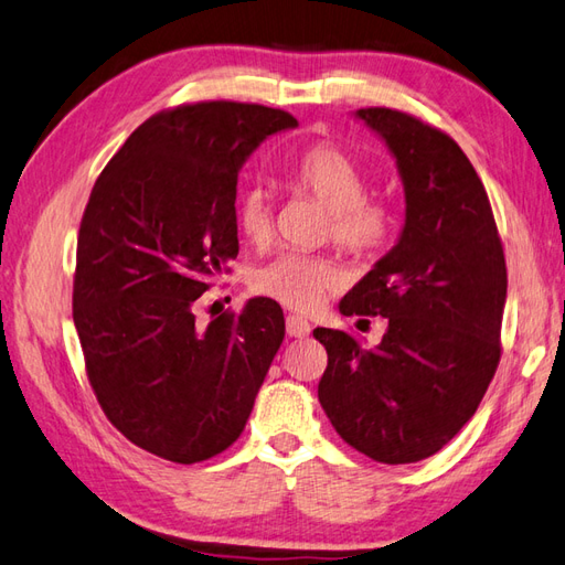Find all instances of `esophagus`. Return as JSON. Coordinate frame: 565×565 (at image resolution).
I'll list each match as a JSON object with an SVG mask.
<instances>
[{
	"mask_svg": "<svg viewBox=\"0 0 565 565\" xmlns=\"http://www.w3.org/2000/svg\"><path fill=\"white\" fill-rule=\"evenodd\" d=\"M286 332H288V337L303 339V337L310 334V322L306 318H300V315H288V318H286Z\"/></svg>",
	"mask_w": 565,
	"mask_h": 565,
	"instance_id": "obj_1",
	"label": "esophagus"
}]
</instances>
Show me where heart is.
Instances as JSON below:
<instances>
[{
	"mask_svg": "<svg viewBox=\"0 0 565 565\" xmlns=\"http://www.w3.org/2000/svg\"><path fill=\"white\" fill-rule=\"evenodd\" d=\"M288 180L315 196L330 212L332 235L351 250H371L390 231L387 209L365 196V178L356 161L332 147L315 143L288 168ZM238 228L245 241L265 243L271 233V202L262 188H250L238 202ZM342 281V271L330 257L281 253L259 265L250 286L259 296L294 310H315L324 294Z\"/></svg>",
	"mask_w": 565,
	"mask_h": 565,
	"instance_id": "heart-1",
	"label": "heart"
}]
</instances>
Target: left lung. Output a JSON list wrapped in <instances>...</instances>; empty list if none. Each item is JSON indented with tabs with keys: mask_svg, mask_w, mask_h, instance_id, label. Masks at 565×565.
I'll list each match as a JSON object with an SVG mask.
<instances>
[{
	"mask_svg": "<svg viewBox=\"0 0 565 565\" xmlns=\"http://www.w3.org/2000/svg\"><path fill=\"white\" fill-rule=\"evenodd\" d=\"M404 188L397 243L339 303L380 315L383 342L359 347L318 327L327 349L318 399L334 430L375 462L436 455L475 416L501 359L508 274L487 190L465 151L416 117L361 108Z\"/></svg>",
	"mask_w": 565,
	"mask_h": 565,
	"instance_id": "obj_1",
	"label": "left lung"
}]
</instances>
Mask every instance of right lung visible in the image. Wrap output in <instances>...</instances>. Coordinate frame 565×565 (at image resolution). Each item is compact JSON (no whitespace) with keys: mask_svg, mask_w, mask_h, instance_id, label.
Segmentation results:
<instances>
[{"mask_svg":"<svg viewBox=\"0 0 565 565\" xmlns=\"http://www.w3.org/2000/svg\"><path fill=\"white\" fill-rule=\"evenodd\" d=\"M298 122L231 100L149 117L105 166L76 243L74 324L110 424L141 450L202 462L238 440L284 342L277 300L196 324L194 300L238 257L235 185Z\"/></svg>","mask_w":565,"mask_h":565,"instance_id":"right-lung-1","label":"right lung"}]
</instances>
